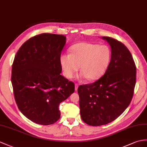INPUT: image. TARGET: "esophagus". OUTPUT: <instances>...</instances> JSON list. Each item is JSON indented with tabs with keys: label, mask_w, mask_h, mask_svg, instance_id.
I'll return each instance as SVG.
<instances>
[{
	"label": "esophagus",
	"mask_w": 147,
	"mask_h": 147,
	"mask_svg": "<svg viewBox=\"0 0 147 147\" xmlns=\"http://www.w3.org/2000/svg\"><path fill=\"white\" fill-rule=\"evenodd\" d=\"M78 84H75V90H76V91H77V89H78Z\"/></svg>",
	"instance_id": "esophagus-1"
}]
</instances>
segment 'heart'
Wrapping results in <instances>:
<instances>
[{"label":"heart","mask_w":147,"mask_h":147,"mask_svg":"<svg viewBox=\"0 0 147 147\" xmlns=\"http://www.w3.org/2000/svg\"><path fill=\"white\" fill-rule=\"evenodd\" d=\"M70 52L59 57L63 75L68 78H73L80 69L81 78L97 80L108 69L112 58L111 50L105 45L80 42L71 46Z\"/></svg>","instance_id":"obj_1"}]
</instances>
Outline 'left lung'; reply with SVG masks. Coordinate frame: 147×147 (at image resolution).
Instances as JSON below:
<instances>
[{"instance_id":"8db88e82","label":"left lung","mask_w":147,"mask_h":147,"mask_svg":"<svg viewBox=\"0 0 147 147\" xmlns=\"http://www.w3.org/2000/svg\"><path fill=\"white\" fill-rule=\"evenodd\" d=\"M111 47L112 58L105 74L92 84L78 88L82 120L92 126L112 122L131 101L136 84V66L129 50L122 43L102 37Z\"/></svg>"}]
</instances>
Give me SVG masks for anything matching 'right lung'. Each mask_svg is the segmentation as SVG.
Masks as SVG:
<instances>
[{
  "instance_id": "obj_1",
  "label": "right lung",
  "mask_w": 147,
  "mask_h": 147,
  "mask_svg": "<svg viewBox=\"0 0 147 147\" xmlns=\"http://www.w3.org/2000/svg\"><path fill=\"white\" fill-rule=\"evenodd\" d=\"M65 42L62 35L39 34L24 42L14 58L11 82L16 102L36 123L56 122L60 103L74 92V84L60 75L59 57Z\"/></svg>"
}]
</instances>
